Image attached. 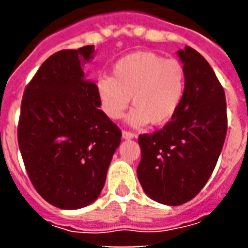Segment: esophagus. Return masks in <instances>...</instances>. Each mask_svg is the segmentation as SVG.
<instances>
[{
	"label": "esophagus",
	"instance_id": "1",
	"mask_svg": "<svg viewBox=\"0 0 248 248\" xmlns=\"http://www.w3.org/2000/svg\"><path fill=\"white\" fill-rule=\"evenodd\" d=\"M122 137H124V140H131V138H134L135 134L134 133H131V131L124 130V131H122Z\"/></svg>",
	"mask_w": 248,
	"mask_h": 248
}]
</instances>
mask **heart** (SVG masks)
<instances>
[{
	"label": "heart",
	"instance_id": "heart-1",
	"mask_svg": "<svg viewBox=\"0 0 248 248\" xmlns=\"http://www.w3.org/2000/svg\"><path fill=\"white\" fill-rule=\"evenodd\" d=\"M186 90L185 66L154 51H135L122 57L113 76L97 79L101 108L118 119L133 101L127 121L131 124H163L175 115Z\"/></svg>",
	"mask_w": 248,
	"mask_h": 248
}]
</instances>
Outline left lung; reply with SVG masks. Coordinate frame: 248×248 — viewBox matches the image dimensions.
<instances>
[{
  "mask_svg": "<svg viewBox=\"0 0 248 248\" xmlns=\"http://www.w3.org/2000/svg\"><path fill=\"white\" fill-rule=\"evenodd\" d=\"M186 70V90L171 121L140 134L137 175L156 202L179 206L197 197L218 162L227 133L224 90L197 50L178 51Z\"/></svg>",
  "mask_w": 248,
  "mask_h": 248,
  "instance_id": "8db88e82",
  "label": "left lung"
}]
</instances>
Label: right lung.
<instances>
[{"label":"right lung","mask_w":248,"mask_h":248,"mask_svg":"<svg viewBox=\"0 0 248 248\" xmlns=\"http://www.w3.org/2000/svg\"><path fill=\"white\" fill-rule=\"evenodd\" d=\"M93 45L54 53L25 87L18 146L30 182L53 206L76 210L101 194L122 133L99 110L82 62Z\"/></svg>","instance_id":"1"}]
</instances>
